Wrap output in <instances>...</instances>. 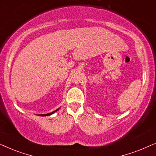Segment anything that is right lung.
Masks as SVG:
<instances>
[{"label": "right lung", "mask_w": 156, "mask_h": 156, "mask_svg": "<svg viewBox=\"0 0 156 156\" xmlns=\"http://www.w3.org/2000/svg\"><path fill=\"white\" fill-rule=\"evenodd\" d=\"M59 109V108H57V109H56L55 111H54V112H51V113H49V114H38V116H50V115H52V114H54V113H55L56 112H57Z\"/></svg>", "instance_id": "1"}]
</instances>
